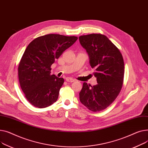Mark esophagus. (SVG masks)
<instances>
[{"label": "esophagus", "mask_w": 148, "mask_h": 148, "mask_svg": "<svg viewBox=\"0 0 148 148\" xmlns=\"http://www.w3.org/2000/svg\"><path fill=\"white\" fill-rule=\"evenodd\" d=\"M66 81L67 82H71L75 81V80L73 79H72V77H67L66 79Z\"/></svg>", "instance_id": "obj_1"}]
</instances>
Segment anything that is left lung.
Instances as JSON below:
<instances>
[{
	"label": "left lung",
	"mask_w": 148,
	"mask_h": 148,
	"mask_svg": "<svg viewBox=\"0 0 148 148\" xmlns=\"http://www.w3.org/2000/svg\"><path fill=\"white\" fill-rule=\"evenodd\" d=\"M81 46L86 49L91 67L95 70L97 84H83L79 100L92 112L108 108L118 95L122 88L124 63L118 48L106 36L90 34L79 37Z\"/></svg>",
	"instance_id": "1"
}]
</instances>
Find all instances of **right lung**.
Listing matches in <instances>:
<instances>
[{"label":"right lung","instance_id":"obj_1","mask_svg":"<svg viewBox=\"0 0 148 148\" xmlns=\"http://www.w3.org/2000/svg\"><path fill=\"white\" fill-rule=\"evenodd\" d=\"M76 36L49 34L32 40L18 66V79L25 97L31 105L47 108L56 102L63 77L51 75V66L76 41Z\"/></svg>","mask_w":148,"mask_h":148}]
</instances>
